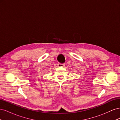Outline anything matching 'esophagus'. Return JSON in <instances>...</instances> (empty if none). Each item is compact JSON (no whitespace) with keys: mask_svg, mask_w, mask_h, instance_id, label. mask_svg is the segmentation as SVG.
Listing matches in <instances>:
<instances>
[{"mask_svg":"<svg viewBox=\"0 0 120 120\" xmlns=\"http://www.w3.org/2000/svg\"><path fill=\"white\" fill-rule=\"evenodd\" d=\"M57 66H58V67H64L65 66V64H60V63H59V64H57Z\"/></svg>","mask_w":120,"mask_h":120,"instance_id":"esophagus-1","label":"esophagus"}]
</instances>
